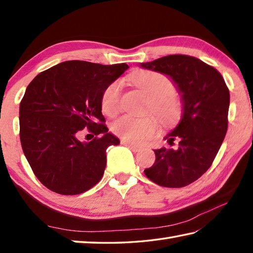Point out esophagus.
Returning <instances> with one entry per match:
<instances>
[{
	"label": "esophagus",
	"instance_id": "1",
	"mask_svg": "<svg viewBox=\"0 0 253 253\" xmlns=\"http://www.w3.org/2000/svg\"><path fill=\"white\" fill-rule=\"evenodd\" d=\"M122 144L123 145H125V146H127L128 148H130L132 152H135V153H137V152H139L140 148L139 146H136V145H134V144H131V143H128V142H126V140H122Z\"/></svg>",
	"mask_w": 253,
	"mask_h": 253
}]
</instances>
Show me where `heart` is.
Masks as SVG:
<instances>
[{
    "label": "heart",
    "mask_w": 253,
    "mask_h": 253,
    "mask_svg": "<svg viewBox=\"0 0 253 253\" xmlns=\"http://www.w3.org/2000/svg\"><path fill=\"white\" fill-rule=\"evenodd\" d=\"M129 81L149 96L147 108L166 127L175 126L181 121L184 111L183 101L175 93V85L169 76L151 70L131 72ZM122 85L114 81L106 87L101 95V110L107 116L113 117L121 109ZM114 134L131 144H143L155 137L158 124L152 116H123L111 126Z\"/></svg>",
    "instance_id": "b5f03b06"
}]
</instances>
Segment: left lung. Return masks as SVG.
Here are the masks:
<instances>
[{"instance_id":"1","label":"left lung","mask_w":253,"mask_h":253,"mask_svg":"<svg viewBox=\"0 0 253 253\" xmlns=\"http://www.w3.org/2000/svg\"><path fill=\"white\" fill-rule=\"evenodd\" d=\"M140 67L169 76L184 106L181 122L165 136L169 145L177 140V148L155 149V163L144 173L161 186H186L210 169L223 142L228 130L229 89L215 68L191 55H166Z\"/></svg>"}]
</instances>
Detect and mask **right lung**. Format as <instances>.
<instances>
[{
	"mask_svg": "<svg viewBox=\"0 0 253 253\" xmlns=\"http://www.w3.org/2000/svg\"><path fill=\"white\" fill-rule=\"evenodd\" d=\"M128 68L71 60L40 72L28 85L20 104L21 145L49 190L76 195L101 179L106 149L119 144L105 125L101 95ZM85 126L96 137L83 143L78 135Z\"/></svg>",
	"mask_w": 253,
	"mask_h": 253,
	"instance_id": "right-lung-1",
	"label": "right lung"
}]
</instances>
